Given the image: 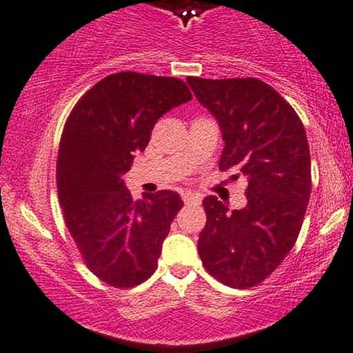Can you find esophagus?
<instances>
[{
	"label": "esophagus",
	"instance_id": "obj_1",
	"mask_svg": "<svg viewBox=\"0 0 353 353\" xmlns=\"http://www.w3.org/2000/svg\"><path fill=\"white\" fill-rule=\"evenodd\" d=\"M181 200H183L185 205H190V203H194V205H198V203H200V196H198V194H194V193L186 192V193L181 194Z\"/></svg>",
	"mask_w": 353,
	"mask_h": 353
}]
</instances>
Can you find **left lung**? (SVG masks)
Masks as SVG:
<instances>
[{
	"mask_svg": "<svg viewBox=\"0 0 353 353\" xmlns=\"http://www.w3.org/2000/svg\"><path fill=\"white\" fill-rule=\"evenodd\" d=\"M186 82L221 128L219 170L233 168L248 178V203L241 210L230 211L216 196L203 200L206 225L198 252L219 283L252 288L271 276L299 236L312 188L304 125L259 79Z\"/></svg>",
	"mask_w": 353,
	"mask_h": 353,
	"instance_id": "8db88e82",
	"label": "left lung"
}]
</instances>
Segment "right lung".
<instances>
[{"mask_svg":"<svg viewBox=\"0 0 353 353\" xmlns=\"http://www.w3.org/2000/svg\"><path fill=\"white\" fill-rule=\"evenodd\" d=\"M188 101L176 77L117 72L87 90L64 125L56 176L65 225L90 272L114 288H134L155 272L183 206L170 190L134 201L123 175L157 120Z\"/></svg>","mask_w":353,"mask_h":353,"instance_id":"1","label":"right lung"}]
</instances>
